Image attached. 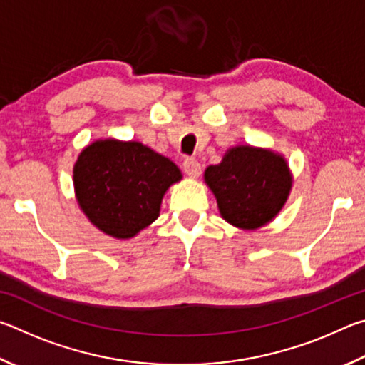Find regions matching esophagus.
<instances>
[{
  "label": "esophagus",
  "mask_w": 365,
  "mask_h": 365,
  "mask_svg": "<svg viewBox=\"0 0 365 365\" xmlns=\"http://www.w3.org/2000/svg\"><path fill=\"white\" fill-rule=\"evenodd\" d=\"M183 170L190 178H197L201 175V165L195 159H185L183 160Z\"/></svg>",
  "instance_id": "34e87169"
}]
</instances>
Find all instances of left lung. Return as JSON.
Instances as JSON below:
<instances>
[{
  "label": "left lung",
  "instance_id": "1",
  "mask_svg": "<svg viewBox=\"0 0 365 365\" xmlns=\"http://www.w3.org/2000/svg\"><path fill=\"white\" fill-rule=\"evenodd\" d=\"M205 182L217 200L222 219L246 232L274 220L289 196L293 175L283 154L238 145L219 164L205 170Z\"/></svg>",
  "mask_w": 365,
  "mask_h": 365
}]
</instances>
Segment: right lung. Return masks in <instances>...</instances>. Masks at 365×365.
Returning a JSON list of instances; mask_svg holds the SVG:
<instances>
[{
    "mask_svg": "<svg viewBox=\"0 0 365 365\" xmlns=\"http://www.w3.org/2000/svg\"><path fill=\"white\" fill-rule=\"evenodd\" d=\"M182 172L169 158L140 141L96 140L73 164V190L82 212L98 230L130 240L159 217L170 185Z\"/></svg>",
    "mask_w": 365,
    "mask_h": 365,
    "instance_id": "1",
    "label": "right lung"
}]
</instances>
